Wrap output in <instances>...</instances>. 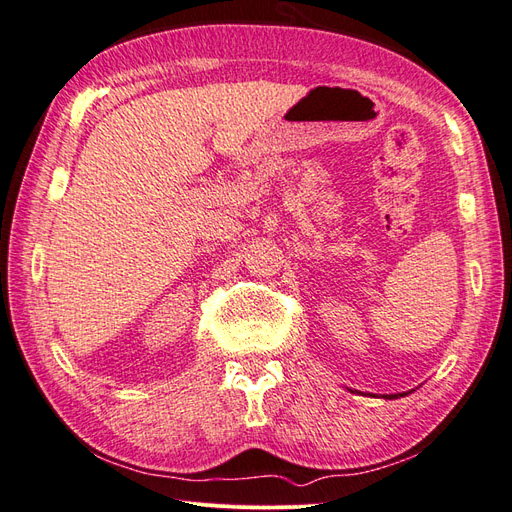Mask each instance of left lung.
I'll use <instances>...</instances> for the list:
<instances>
[{
  "label": "left lung",
  "instance_id": "obj_1",
  "mask_svg": "<svg viewBox=\"0 0 512 512\" xmlns=\"http://www.w3.org/2000/svg\"><path fill=\"white\" fill-rule=\"evenodd\" d=\"M404 395H408V393H399V395H389L386 399H397V397H404Z\"/></svg>",
  "mask_w": 512,
  "mask_h": 512
}]
</instances>
